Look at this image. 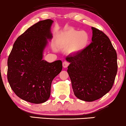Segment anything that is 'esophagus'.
Returning a JSON list of instances; mask_svg holds the SVG:
<instances>
[{
  "label": "esophagus",
  "mask_w": 126,
  "mask_h": 126,
  "mask_svg": "<svg viewBox=\"0 0 126 126\" xmlns=\"http://www.w3.org/2000/svg\"><path fill=\"white\" fill-rule=\"evenodd\" d=\"M69 63L68 62H66V61L63 62V67H64V68L67 67V66H69Z\"/></svg>",
  "instance_id": "1"
}]
</instances>
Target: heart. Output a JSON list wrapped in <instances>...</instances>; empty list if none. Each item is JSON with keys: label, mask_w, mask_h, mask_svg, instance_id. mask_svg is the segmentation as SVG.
Here are the masks:
<instances>
[{"label": "heart", "mask_w": 126, "mask_h": 126, "mask_svg": "<svg viewBox=\"0 0 126 126\" xmlns=\"http://www.w3.org/2000/svg\"><path fill=\"white\" fill-rule=\"evenodd\" d=\"M89 40L90 37L88 32L70 28L57 35V43L60 47H69V51L72 53H78L87 47Z\"/></svg>", "instance_id": "heart-1"}]
</instances>
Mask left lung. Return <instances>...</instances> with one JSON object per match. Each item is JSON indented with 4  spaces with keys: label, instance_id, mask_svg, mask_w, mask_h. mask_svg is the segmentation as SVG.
I'll return each instance as SVG.
<instances>
[{
    "label": "left lung",
    "instance_id": "8db88e82",
    "mask_svg": "<svg viewBox=\"0 0 126 126\" xmlns=\"http://www.w3.org/2000/svg\"><path fill=\"white\" fill-rule=\"evenodd\" d=\"M92 43L83 51L66 59L75 96L92 102L108 93L117 72V56L109 38L92 27Z\"/></svg>",
    "mask_w": 126,
    "mask_h": 126
}]
</instances>
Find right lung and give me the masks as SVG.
I'll return each instance as SVG.
<instances>
[{"label": "right lung", "instance_id": "obj_1", "mask_svg": "<svg viewBox=\"0 0 126 126\" xmlns=\"http://www.w3.org/2000/svg\"><path fill=\"white\" fill-rule=\"evenodd\" d=\"M51 19L40 21L19 36L8 59L7 77L18 97L34 104L50 98L53 79L62 70L61 60L53 63L43 60L47 39L52 38Z\"/></svg>", "mask_w": 126, "mask_h": 126}]
</instances>
